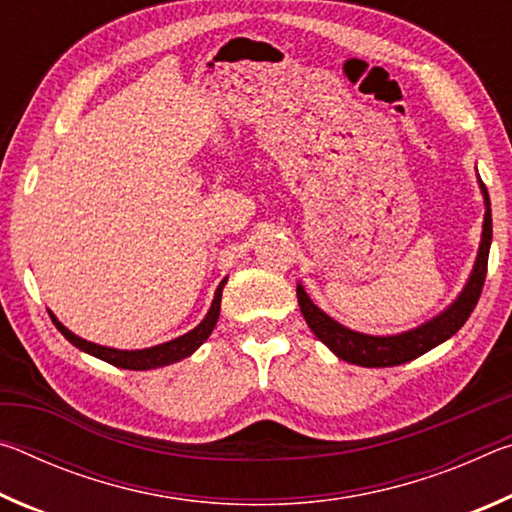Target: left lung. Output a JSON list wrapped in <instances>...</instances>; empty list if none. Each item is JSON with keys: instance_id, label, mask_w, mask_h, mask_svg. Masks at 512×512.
<instances>
[{"instance_id": "1", "label": "left lung", "mask_w": 512, "mask_h": 512, "mask_svg": "<svg viewBox=\"0 0 512 512\" xmlns=\"http://www.w3.org/2000/svg\"><path fill=\"white\" fill-rule=\"evenodd\" d=\"M481 194L485 201V216H483V232H481V246L479 255H476L474 268L470 273V280L458 293V298L449 305L443 314L427 320V323L409 329V332L393 334V336H370L354 332V329L336 323L334 318H329L325 311H320L307 291L298 284V305L302 316H305L311 332L316 334L318 341H323L336 357L354 363V366L363 368H388V366H400V363L418 359L420 354L429 352L436 345L445 343L465 325V320L476 307V302L481 298V289L485 282V273H488V253H490V241H492V212H490V198L485 192V185L479 180Z\"/></svg>"}]
</instances>
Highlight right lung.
<instances>
[{"mask_svg":"<svg viewBox=\"0 0 512 512\" xmlns=\"http://www.w3.org/2000/svg\"><path fill=\"white\" fill-rule=\"evenodd\" d=\"M225 282H228V277H223L219 287H216L210 311H207V316L192 329V332H187L183 336H178V339L167 341L162 345H155V348H146V350H117V348H106V345L90 343V341L81 339V336H76L74 332H69V329L60 323V320L51 314V311H49V316H51V320H54V325L58 327V332L63 334L69 343L76 345V348L83 352L92 354V357L112 363V366L124 368V370L162 368V366H169V363H176L180 359L189 357V354H194L198 348H201L203 341H207V336L212 334L216 320H219L221 293H223Z\"/></svg>","mask_w":512,"mask_h":512,"instance_id":"add662e5","label":"right lung"}]
</instances>
